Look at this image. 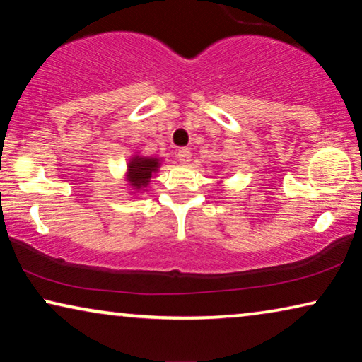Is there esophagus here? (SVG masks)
<instances>
[{
  "label": "esophagus",
  "mask_w": 362,
  "mask_h": 362,
  "mask_svg": "<svg viewBox=\"0 0 362 362\" xmlns=\"http://www.w3.org/2000/svg\"><path fill=\"white\" fill-rule=\"evenodd\" d=\"M191 150L189 148H181V150H177V161L181 163V165H187V163L191 161Z\"/></svg>",
  "instance_id": "34e87169"
}]
</instances>
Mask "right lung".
Returning a JSON list of instances; mask_svg holds the SVG:
<instances>
[{"label": "right lung", "instance_id": "add662e5", "mask_svg": "<svg viewBox=\"0 0 362 362\" xmlns=\"http://www.w3.org/2000/svg\"><path fill=\"white\" fill-rule=\"evenodd\" d=\"M156 158H143V156H133L132 161L128 163V181L135 189H143L150 182V177L153 173L158 171Z\"/></svg>", "mask_w": 362, "mask_h": 362}]
</instances>
